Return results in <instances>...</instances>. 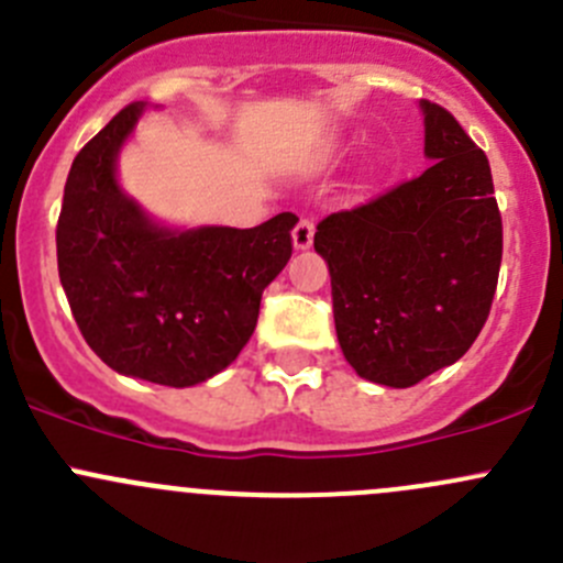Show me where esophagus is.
<instances>
[{
  "instance_id": "34e87169",
  "label": "esophagus",
  "mask_w": 563,
  "mask_h": 563,
  "mask_svg": "<svg viewBox=\"0 0 563 563\" xmlns=\"http://www.w3.org/2000/svg\"><path fill=\"white\" fill-rule=\"evenodd\" d=\"M313 234H316V223L313 218H299L297 225H294V247L297 250H308L313 245Z\"/></svg>"
}]
</instances>
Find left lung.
Instances as JSON below:
<instances>
[{"mask_svg":"<svg viewBox=\"0 0 563 563\" xmlns=\"http://www.w3.org/2000/svg\"><path fill=\"white\" fill-rule=\"evenodd\" d=\"M430 168L318 223L340 349L362 378L406 389L457 362L490 316L501 212L490 163L446 108L422 100Z\"/></svg>","mask_w":563,"mask_h":563,"instance_id":"1","label":"left lung"}]
</instances>
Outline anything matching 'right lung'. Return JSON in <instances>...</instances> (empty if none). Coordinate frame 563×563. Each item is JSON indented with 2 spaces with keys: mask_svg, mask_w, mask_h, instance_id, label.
Wrapping results in <instances>:
<instances>
[{
  "mask_svg": "<svg viewBox=\"0 0 563 563\" xmlns=\"http://www.w3.org/2000/svg\"><path fill=\"white\" fill-rule=\"evenodd\" d=\"M146 103H130L67 174L56 264L89 349L122 376L192 387L240 356L261 294L291 258L297 214L255 229L172 231L122 192L117 157Z\"/></svg>",
  "mask_w": 563,
  "mask_h": 563,
  "instance_id": "1",
  "label": "right lung"
}]
</instances>
